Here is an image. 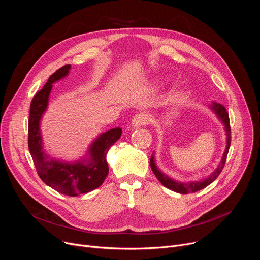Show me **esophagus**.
I'll list each match as a JSON object with an SVG mask.
<instances>
[{"label": "esophagus", "instance_id": "esophagus-1", "mask_svg": "<svg viewBox=\"0 0 260 260\" xmlns=\"http://www.w3.org/2000/svg\"><path fill=\"white\" fill-rule=\"evenodd\" d=\"M148 121H149V118L146 113H139L132 119V126L134 128H139L147 124Z\"/></svg>", "mask_w": 260, "mask_h": 260}]
</instances>
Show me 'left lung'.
<instances>
[{"label":"left lung","mask_w":260,"mask_h":260,"mask_svg":"<svg viewBox=\"0 0 260 260\" xmlns=\"http://www.w3.org/2000/svg\"><path fill=\"white\" fill-rule=\"evenodd\" d=\"M209 107H210L211 111L216 115L218 120H219L223 124L224 132H225V137H226V139H225V141H226L225 149H224L223 155L221 157V160L219 162V165H218V167L216 168V170L211 175H209L208 177H206V178H203L199 181L195 180V181H189V182H181V181L173 179L172 177L168 176L167 174L161 172L158 169V167L156 165L155 153H153V155L151 157V168H152L153 173L158 178V180L166 187L174 190V192H176V193H179V194L196 193V192H198V190H200L204 187H207L208 185H210L217 178L218 176H219V174L221 173V171L224 167L226 156H228V153H229V148H230V145H231V128H230L229 114L226 112L225 107L222 104L217 103L215 101H212V103L209 105Z\"/></svg>","instance_id":"obj_1"}]
</instances>
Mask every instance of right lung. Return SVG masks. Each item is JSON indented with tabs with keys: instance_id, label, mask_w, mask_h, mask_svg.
Returning <instances> with one entry per match:
<instances>
[{
	"instance_id": "1",
	"label": "right lung",
	"mask_w": 260,
	"mask_h": 260,
	"mask_svg": "<svg viewBox=\"0 0 260 260\" xmlns=\"http://www.w3.org/2000/svg\"><path fill=\"white\" fill-rule=\"evenodd\" d=\"M70 71L71 65L61 67L34 97L28 120V147L42 181L63 195L76 197L98 188L104 182L108 174L106 155L121 137L122 129L115 127L100 134L88 145L83 157L74 161L54 158L44 151L41 120L48 108L52 84L67 77Z\"/></svg>"
}]
</instances>
